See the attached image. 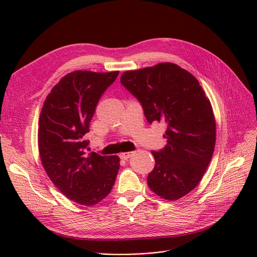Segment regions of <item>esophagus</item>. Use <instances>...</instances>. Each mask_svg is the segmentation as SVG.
Here are the masks:
<instances>
[{
    "label": "esophagus",
    "instance_id": "obj_1",
    "mask_svg": "<svg viewBox=\"0 0 257 257\" xmlns=\"http://www.w3.org/2000/svg\"><path fill=\"white\" fill-rule=\"evenodd\" d=\"M132 155H133V152H123V153L119 154V157H120V159L126 160V159H128L129 157H131Z\"/></svg>",
    "mask_w": 257,
    "mask_h": 257
}]
</instances>
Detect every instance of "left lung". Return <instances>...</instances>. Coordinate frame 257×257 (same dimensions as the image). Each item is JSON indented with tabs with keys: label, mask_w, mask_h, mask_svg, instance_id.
Listing matches in <instances>:
<instances>
[{
	"label": "left lung",
	"mask_w": 257,
	"mask_h": 257,
	"mask_svg": "<svg viewBox=\"0 0 257 257\" xmlns=\"http://www.w3.org/2000/svg\"><path fill=\"white\" fill-rule=\"evenodd\" d=\"M142 104L147 120L167 125V145L152 151L155 167L148 185L160 198L175 201L192 192L210 163L215 145V119L198 80L175 63L163 62L120 76Z\"/></svg>",
	"instance_id": "1"
}]
</instances>
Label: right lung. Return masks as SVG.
Wrapping results in <instances>:
<instances>
[{"mask_svg": "<svg viewBox=\"0 0 257 257\" xmlns=\"http://www.w3.org/2000/svg\"><path fill=\"white\" fill-rule=\"evenodd\" d=\"M118 71H75L47 96L38 121V149L49 178L70 200L92 206L112 190L119 169L116 155L87 153L90 120L104 91Z\"/></svg>", "mask_w": 257, "mask_h": 257, "instance_id": "obj_1", "label": "right lung"}]
</instances>
